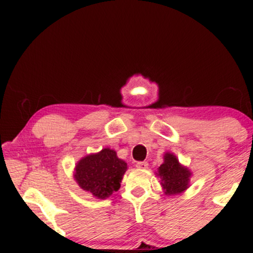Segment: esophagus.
I'll return each instance as SVG.
<instances>
[{
	"instance_id": "34e87169",
	"label": "esophagus",
	"mask_w": 253,
	"mask_h": 253,
	"mask_svg": "<svg viewBox=\"0 0 253 253\" xmlns=\"http://www.w3.org/2000/svg\"><path fill=\"white\" fill-rule=\"evenodd\" d=\"M135 167L138 168V169L144 170V169H147V167H149V163H147V162H138V163L135 164Z\"/></svg>"
}]
</instances>
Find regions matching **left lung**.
Here are the masks:
<instances>
[{
	"label": "left lung",
	"mask_w": 253,
	"mask_h": 253,
	"mask_svg": "<svg viewBox=\"0 0 253 253\" xmlns=\"http://www.w3.org/2000/svg\"><path fill=\"white\" fill-rule=\"evenodd\" d=\"M158 176L167 194H179L188 188L190 172L178 163V159L171 153L164 156V163L159 167Z\"/></svg>",
	"instance_id": "1"
}]
</instances>
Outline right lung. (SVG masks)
<instances>
[{
  "instance_id": "obj_1",
  "label": "right lung",
  "mask_w": 253,
  "mask_h": 253,
  "mask_svg": "<svg viewBox=\"0 0 253 253\" xmlns=\"http://www.w3.org/2000/svg\"><path fill=\"white\" fill-rule=\"evenodd\" d=\"M126 170L127 164L118 158L114 150L103 149L78 162L75 178L83 190L97 199H106L119 190Z\"/></svg>"
}]
</instances>
